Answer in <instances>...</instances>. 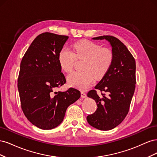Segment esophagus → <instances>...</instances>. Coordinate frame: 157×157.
I'll list each match as a JSON object with an SVG mask.
<instances>
[{
    "label": "esophagus",
    "mask_w": 157,
    "mask_h": 157,
    "mask_svg": "<svg viewBox=\"0 0 157 157\" xmlns=\"http://www.w3.org/2000/svg\"><path fill=\"white\" fill-rule=\"evenodd\" d=\"M87 97L86 94L84 92H81V98H86Z\"/></svg>",
    "instance_id": "esophagus-1"
}]
</instances>
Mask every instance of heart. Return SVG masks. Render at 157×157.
Segmentation results:
<instances>
[{
	"instance_id": "obj_1",
	"label": "heart",
	"mask_w": 157,
	"mask_h": 157,
	"mask_svg": "<svg viewBox=\"0 0 157 157\" xmlns=\"http://www.w3.org/2000/svg\"><path fill=\"white\" fill-rule=\"evenodd\" d=\"M74 52L63 47L59 52L58 60L61 68L65 72L73 70L76 60L85 59L82 72H73L68 75L70 86L85 90L94 80L101 79L110 69L114 60L111 48L90 40H80L74 44Z\"/></svg>"
}]
</instances>
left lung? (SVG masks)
Returning a JSON list of instances; mask_svg holds the SVG:
<instances>
[{
  "label": "left lung",
  "instance_id": "obj_1",
  "mask_svg": "<svg viewBox=\"0 0 157 157\" xmlns=\"http://www.w3.org/2000/svg\"><path fill=\"white\" fill-rule=\"evenodd\" d=\"M104 39L112 46L114 60L110 69L95 86L96 90L87 94L97 103L96 111L87 117V121L97 129L109 130L119 125L129 111L136 83V61L117 38L111 35L93 38ZM96 89L101 92L102 97L98 96Z\"/></svg>",
  "mask_w": 157,
  "mask_h": 157
}]
</instances>
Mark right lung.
Segmentation results:
<instances>
[{"label": "right lung", "instance_id": "add662e5", "mask_svg": "<svg viewBox=\"0 0 157 157\" xmlns=\"http://www.w3.org/2000/svg\"><path fill=\"white\" fill-rule=\"evenodd\" d=\"M68 38L48 32L40 34L20 63L17 88L22 111L33 125L42 130L60 124L67 107L80 97L79 90L73 88L55 92L66 82L58 55Z\"/></svg>", "mask_w": 157, "mask_h": 157}]
</instances>
